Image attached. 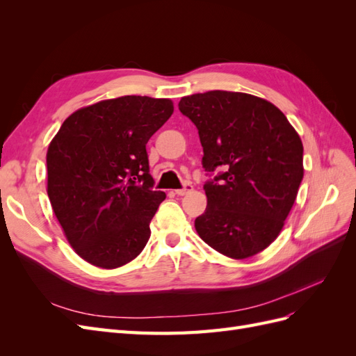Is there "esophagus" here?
Segmentation results:
<instances>
[{
  "mask_svg": "<svg viewBox=\"0 0 356 356\" xmlns=\"http://www.w3.org/2000/svg\"><path fill=\"white\" fill-rule=\"evenodd\" d=\"M193 191V186L191 184H184V187L182 188H178V190H175V195H178V196H186V195H188V193H191Z\"/></svg>",
  "mask_w": 356,
  "mask_h": 356,
  "instance_id": "esophagus-1",
  "label": "esophagus"
}]
</instances>
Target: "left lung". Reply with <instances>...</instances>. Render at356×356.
Listing matches in <instances>:
<instances>
[{
	"label": "left lung",
	"instance_id": "1",
	"mask_svg": "<svg viewBox=\"0 0 356 356\" xmlns=\"http://www.w3.org/2000/svg\"><path fill=\"white\" fill-rule=\"evenodd\" d=\"M179 111L195 123L208 207L196 218L202 241L234 260L270 245L284 227L303 179V144L272 102L241 92L184 96Z\"/></svg>",
	"mask_w": 356,
	"mask_h": 356
}]
</instances>
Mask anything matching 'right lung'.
Masks as SVG:
<instances>
[{
	"instance_id": "right-lung-1",
	"label": "right lung",
	"mask_w": 356,
	"mask_h": 356,
	"mask_svg": "<svg viewBox=\"0 0 356 356\" xmlns=\"http://www.w3.org/2000/svg\"><path fill=\"white\" fill-rule=\"evenodd\" d=\"M174 113L170 99L122 96L84 106L47 149V195L83 260L115 268L136 258L163 191L153 190L147 143Z\"/></svg>"
}]
</instances>
